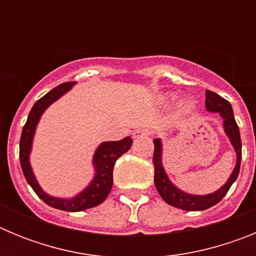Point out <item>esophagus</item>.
Here are the masks:
<instances>
[{"instance_id": "esophagus-1", "label": "esophagus", "mask_w": 256, "mask_h": 256, "mask_svg": "<svg viewBox=\"0 0 256 256\" xmlns=\"http://www.w3.org/2000/svg\"><path fill=\"white\" fill-rule=\"evenodd\" d=\"M150 134H151V130L142 128V130H136V132L133 133V137H134V138H144V137H148V136Z\"/></svg>"}]
</instances>
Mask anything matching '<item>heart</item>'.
Returning a JSON list of instances; mask_svg holds the SVG:
<instances>
[{"instance_id":"1","label":"heart","mask_w":256,"mask_h":256,"mask_svg":"<svg viewBox=\"0 0 256 256\" xmlns=\"http://www.w3.org/2000/svg\"><path fill=\"white\" fill-rule=\"evenodd\" d=\"M183 108H191L192 106H194V102H192V101H190V100H186V101H183Z\"/></svg>"}]
</instances>
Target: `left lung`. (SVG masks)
I'll return each instance as SVG.
<instances>
[{
	"mask_svg": "<svg viewBox=\"0 0 256 256\" xmlns=\"http://www.w3.org/2000/svg\"><path fill=\"white\" fill-rule=\"evenodd\" d=\"M206 100H205V108L208 112H218L223 119V126H224V132L228 136L230 144L234 146V151H236V165L234 169L230 174V177L228 178L227 182L223 184L219 190H216L212 194H208V195H191L187 192L182 191L178 187H176L170 180L168 178L166 173L164 170L162 162V144L160 138L154 140V168H155V176H154V180H155V186L158 192L160 194L162 200L166 204L172 205L174 208L182 210H188V212H198V210H205L209 208L214 206L218 204L222 198H224L228 190L234 184V180H237L240 173V165H241V137H240V130L237 126L236 120H234V110L232 106L228 102L226 98L216 94V92L206 91L205 92Z\"/></svg>",
	"mask_w": 256,
	"mask_h": 256,
	"instance_id": "1",
	"label": "left lung"
}]
</instances>
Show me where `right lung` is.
Instances as JSON below:
<instances>
[{"label":"right lung","instance_id":"add662e5","mask_svg":"<svg viewBox=\"0 0 256 256\" xmlns=\"http://www.w3.org/2000/svg\"><path fill=\"white\" fill-rule=\"evenodd\" d=\"M76 84V82H66L58 86L54 90L44 94L42 98L37 101L33 105L30 112L28 115L26 123L22 128V137H20V165H22V173L26 177V182L30 184L33 191L38 195L40 200H44L47 205L55 208L58 210H65V212H82V210L90 209V208L97 206L101 202L105 201L108 195L112 191V169L114 164L120 158L124 152L130 150L132 146L133 140L130 137L120 140V141H108L97 148L96 152L94 155V177L92 182L79 192L78 195L72 198H60L50 196L48 194L40 188L36 180L33 170H32L30 162H29V155L32 151V144H33V137H34L36 128L40 119V115L44 114V110L58 100L62 94H66L72 90V87Z\"/></svg>","mask_w":256,"mask_h":256}]
</instances>
